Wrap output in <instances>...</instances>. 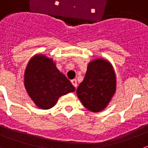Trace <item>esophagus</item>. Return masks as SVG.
Instances as JSON below:
<instances>
[{"label": "esophagus", "instance_id": "1", "mask_svg": "<svg viewBox=\"0 0 148 148\" xmlns=\"http://www.w3.org/2000/svg\"><path fill=\"white\" fill-rule=\"evenodd\" d=\"M71 83L75 87V88H77V80L76 79H73V80H71Z\"/></svg>", "mask_w": 148, "mask_h": 148}]
</instances>
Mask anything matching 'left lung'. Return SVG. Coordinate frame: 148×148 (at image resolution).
Returning <instances> with one entry per match:
<instances>
[{"instance_id":"obj_1","label":"left lung","mask_w":148,"mask_h":148,"mask_svg":"<svg viewBox=\"0 0 148 148\" xmlns=\"http://www.w3.org/2000/svg\"><path fill=\"white\" fill-rule=\"evenodd\" d=\"M116 90V78L110 63L97 59L88 64L84 81L77 95L84 106L92 112L105 108Z\"/></svg>"}]
</instances>
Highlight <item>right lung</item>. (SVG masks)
<instances>
[{
  "label": "right lung",
  "instance_id": "1",
  "mask_svg": "<svg viewBox=\"0 0 148 148\" xmlns=\"http://www.w3.org/2000/svg\"><path fill=\"white\" fill-rule=\"evenodd\" d=\"M24 85L29 96L41 109H50L60 96L75 90L53 60L43 55L30 60L24 74Z\"/></svg>",
  "mask_w": 148,
  "mask_h": 148
}]
</instances>
